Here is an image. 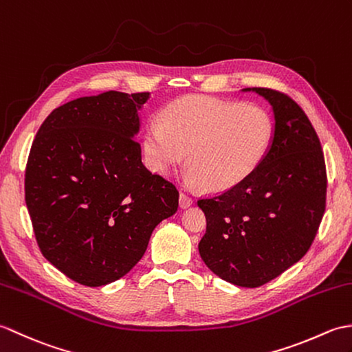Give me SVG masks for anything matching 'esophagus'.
Instances as JSON below:
<instances>
[{
  "label": "esophagus",
  "mask_w": 352,
  "mask_h": 352,
  "mask_svg": "<svg viewBox=\"0 0 352 352\" xmlns=\"http://www.w3.org/2000/svg\"><path fill=\"white\" fill-rule=\"evenodd\" d=\"M192 203H194V200H192V197L188 196V194H185V192L181 194V208H182V209L190 208V206L192 205Z\"/></svg>",
  "instance_id": "34e87169"
}]
</instances>
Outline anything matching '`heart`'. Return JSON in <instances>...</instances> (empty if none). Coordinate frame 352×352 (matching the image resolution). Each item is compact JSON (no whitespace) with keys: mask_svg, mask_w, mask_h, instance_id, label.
Returning <instances> with one entry per match:
<instances>
[{"mask_svg":"<svg viewBox=\"0 0 352 352\" xmlns=\"http://www.w3.org/2000/svg\"><path fill=\"white\" fill-rule=\"evenodd\" d=\"M272 132L271 117L262 107L192 95L173 100L160 124L146 129L143 151L158 173L177 167L186 153V184L226 191L259 167Z\"/></svg>","mask_w":352,"mask_h":352,"instance_id":"obj_1","label":"heart"}]
</instances>
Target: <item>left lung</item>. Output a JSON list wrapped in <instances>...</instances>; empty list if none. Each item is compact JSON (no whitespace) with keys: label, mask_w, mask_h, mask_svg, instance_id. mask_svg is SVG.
<instances>
[{"label":"left lung","mask_w":352,"mask_h":352,"mask_svg":"<svg viewBox=\"0 0 352 352\" xmlns=\"http://www.w3.org/2000/svg\"><path fill=\"white\" fill-rule=\"evenodd\" d=\"M242 91L271 105L272 142L247 179L197 201L208 223L199 253L226 282L257 287L307 253L325 210L327 175L321 143L298 104L270 89Z\"/></svg>","instance_id":"8db88e82"}]
</instances>
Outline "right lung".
Segmentation results:
<instances>
[{
    "mask_svg": "<svg viewBox=\"0 0 352 352\" xmlns=\"http://www.w3.org/2000/svg\"><path fill=\"white\" fill-rule=\"evenodd\" d=\"M151 93L104 91L56 108L31 144L25 203L42 254L84 286L119 280L179 206L176 186L142 162Z\"/></svg>",
    "mask_w": 352,
    "mask_h": 352,
    "instance_id": "1",
    "label": "right lung"
}]
</instances>
